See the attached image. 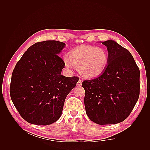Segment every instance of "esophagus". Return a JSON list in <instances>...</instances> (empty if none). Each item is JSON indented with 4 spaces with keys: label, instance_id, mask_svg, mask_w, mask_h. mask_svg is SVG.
Segmentation results:
<instances>
[{
    "label": "esophagus",
    "instance_id": "obj_1",
    "mask_svg": "<svg viewBox=\"0 0 150 150\" xmlns=\"http://www.w3.org/2000/svg\"><path fill=\"white\" fill-rule=\"evenodd\" d=\"M77 84H78V86H81V84H82V81H81V80H79L78 81V83H77Z\"/></svg>",
    "mask_w": 150,
    "mask_h": 150
}]
</instances>
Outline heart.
Masks as SVG:
<instances>
[{
    "mask_svg": "<svg viewBox=\"0 0 150 150\" xmlns=\"http://www.w3.org/2000/svg\"><path fill=\"white\" fill-rule=\"evenodd\" d=\"M108 54L101 47L80 46L72 49L64 58L69 69L78 68L85 78H93L101 74L108 64Z\"/></svg>",
    "mask_w": 150,
    "mask_h": 150,
    "instance_id": "b5f03b06",
    "label": "heart"
}]
</instances>
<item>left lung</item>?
Masks as SVG:
<instances>
[{
	"label": "left lung",
	"instance_id": "left-lung-1",
	"mask_svg": "<svg viewBox=\"0 0 150 150\" xmlns=\"http://www.w3.org/2000/svg\"><path fill=\"white\" fill-rule=\"evenodd\" d=\"M107 47L108 64L97 78L84 80V106L89 118L98 125L119 123L129 116L139 96V69L128 49L114 40Z\"/></svg>",
	"mask_w": 150,
	"mask_h": 150
}]
</instances>
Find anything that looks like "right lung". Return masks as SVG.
<instances>
[{"mask_svg":"<svg viewBox=\"0 0 150 150\" xmlns=\"http://www.w3.org/2000/svg\"><path fill=\"white\" fill-rule=\"evenodd\" d=\"M64 47L65 43L57 40L36 42L13 70L11 98L29 123L49 125L59 119L66 96L79 79L61 74L65 63L58 54Z\"/></svg>","mask_w":150,"mask_h":150,"instance_id":"add662e5","label":"right lung"}]
</instances>
